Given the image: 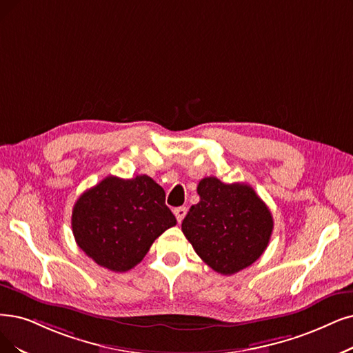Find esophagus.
<instances>
[{"instance_id": "obj_1", "label": "esophagus", "mask_w": 353, "mask_h": 353, "mask_svg": "<svg viewBox=\"0 0 353 353\" xmlns=\"http://www.w3.org/2000/svg\"><path fill=\"white\" fill-rule=\"evenodd\" d=\"M174 214L178 220V223H181L182 220H184V217L187 216V207H178L174 210Z\"/></svg>"}]
</instances>
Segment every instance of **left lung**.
<instances>
[{
	"label": "left lung",
	"instance_id": "1",
	"mask_svg": "<svg viewBox=\"0 0 353 353\" xmlns=\"http://www.w3.org/2000/svg\"><path fill=\"white\" fill-rule=\"evenodd\" d=\"M200 203L182 221L188 242L210 268L232 275L265 252L274 229L270 208L250 185L224 184L216 176L199 182Z\"/></svg>",
	"mask_w": 353,
	"mask_h": 353
}]
</instances>
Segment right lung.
<instances>
[{
  "label": "right lung",
  "mask_w": 353,
  "mask_h": 353,
  "mask_svg": "<svg viewBox=\"0 0 353 353\" xmlns=\"http://www.w3.org/2000/svg\"><path fill=\"white\" fill-rule=\"evenodd\" d=\"M175 224L163 188L148 175L132 179L110 175L83 192L72 210L78 246L114 272L132 270L154 239Z\"/></svg>",
  "instance_id": "1"
}]
</instances>
